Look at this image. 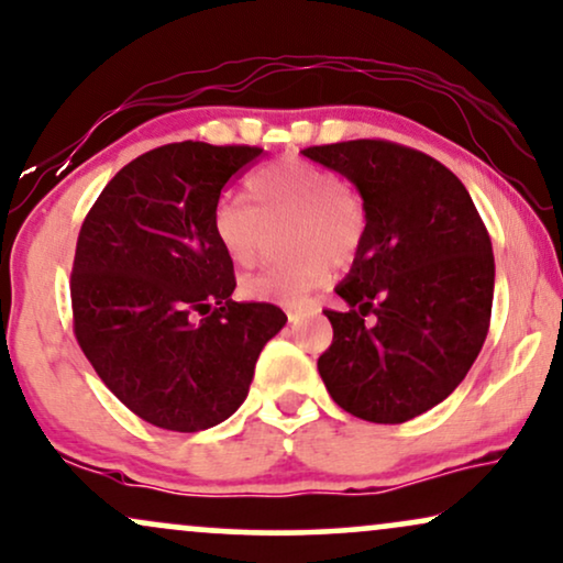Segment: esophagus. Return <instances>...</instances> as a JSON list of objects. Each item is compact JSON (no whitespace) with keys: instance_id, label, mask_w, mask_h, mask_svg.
<instances>
[{"instance_id":"obj_1","label":"esophagus","mask_w":563,"mask_h":563,"mask_svg":"<svg viewBox=\"0 0 563 563\" xmlns=\"http://www.w3.org/2000/svg\"><path fill=\"white\" fill-rule=\"evenodd\" d=\"M299 316H302V312H299L297 308H287V318H289V323H297Z\"/></svg>"}]
</instances>
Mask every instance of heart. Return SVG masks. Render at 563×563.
<instances>
[{
  "label": "heart",
  "mask_w": 563,
  "mask_h": 563,
  "mask_svg": "<svg viewBox=\"0 0 563 563\" xmlns=\"http://www.w3.org/2000/svg\"><path fill=\"white\" fill-rule=\"evenodd\" d=\"M251 207L222 199L211 211V232L235 266H251L264 245L266 228L289 219L284 245L295 255L245 276L240 295L261 302L297 305L331 279L333 264H346L364 238L360 194L325 167L299 157L264 165L245 180Z\"/></svg>",
  "instance_id": "heart-1"
}]
</instances>
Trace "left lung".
<instances>
[{"label": "left lung", "mask_w": 563, "mask_h": 563, "mask_svg": "<svg viewBox=\"0 0 563 563\" xmlns=\"http://www.w3.org/2000/svg\"><path fill=\"white\" fill-rule=\"evenodd\" d=\"M362 196L364 238L325 310L333 344L318 360L328 393L375 424H404L442 404L484 346L494 253L471 194L442 163L393 142L302 150ZM373 320L367 321L366 316Z\"/></svg>", "instance_id": "1"}]
</instances>
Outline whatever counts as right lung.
Returning <instances> with one entry per match:
<instances>
[{
  "instance_id": "add662e5",
  "label": "right lung",
  "mask_w": 563,
  "mask_h": 563,
  "mask_svg": "<svg viewBox=\"0 0 563 563\" xmlns=\"http://www.w3.org/2000/svg\"><path fill=\"white\" fill-rule=\"evenodd\" d=\"M258 147L165 144L131 159L92 203L71 266L75 335L139 419L201 432L243 406L261 349L287 323L235 302L211 232L219 194Z\"/></svg>"
}]
</instances>
